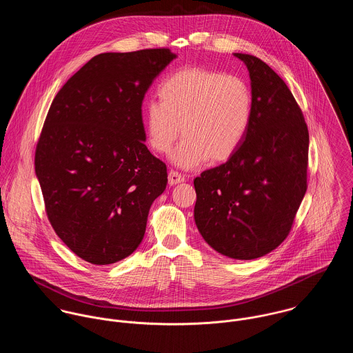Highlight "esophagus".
<instances>
[{
  "instance_id": "1",
  "label": "esophagus",
  "mask_w": 353,
  "mask_h": 353,
  "mask_svg": "<svg viewBox=\"0 0 353 353\" xmlns=\"http://www.w3.org/2000/svg\"><path fill=\"white\" fill-rule=\"evenodd\" d=\"M186 181V178L182 175V174H179L178 171H170L168 172V183L171 185V186H174V185H178V183H182V182H185Z\"/></svg>"
}]
</instances>
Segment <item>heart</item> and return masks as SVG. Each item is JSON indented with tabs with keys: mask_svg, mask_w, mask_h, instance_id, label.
Segmentation results:
<instances>
[{
	"mask_svg": "<svg viewBox=\"0 0 353 353\" xmlns=\"http://www.w3.org/2000/svg\"><path fill=\"white\" fill-rule=\"evenodd\" d=\"M157 97L160 101H147L143 110L147 141L153 151L168 153L182 132L185 137L172 154L179 167L228 160L249 133L252 90L236 74L183 68L161 80Z\"/></svg>",
	"mask_w": 353,
	"mask_h": 353,
	"instance_id": "1",
	"label": "heart"
}]
</instances>
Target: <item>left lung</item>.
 <instances>
[{
  "instance_id": "left-lung-1",
  "label": "left lung",
  "mask_w": 353,
  "mask_h": 353,
  "mask_svg": "<svg viewBox=\"0 0 353 353\" xmlns=\"http://www.w3.org/2000/svg\"><path fill=\"white\" fill-rule=\"evenodd\" d=\"M234 55L250 74L252 125L235 154L194 179V220L213 250L246 261L291 231L307 190L308 130L284 80L254 55Z\"/></svg>"
}]
</instances>
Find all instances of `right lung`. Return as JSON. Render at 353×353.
<instances>
[{
	"label": "right lung",
	"mask_w": 353,
	"mask_h": 353,
	"mask_svg": "<svg viewBox=\"0 0 353 353\" xmlns=\"http://www.w3.org/2000/svg\"><path fill=\"white\" fill-rule=\"evenodd\" d=\"M170 49L103 52L51 103L35 152L46 213L59 239L94 265L134 252L167 186V167L145 145L141 105Z\"/></svg>",
	"instance_id": "right-lung-1"
}]
</instances>
